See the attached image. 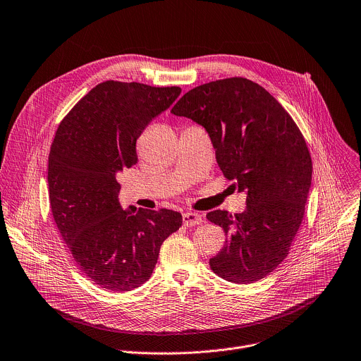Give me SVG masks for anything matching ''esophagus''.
<instances>
[{
    "mask_svg": "<svg viewBox=\"0 0 361 361\" xmlns=\"http://www.w3.org/2000/svg\"><path fill=\"white\" fill-rule=\"evenodd\" d=\"M201 221H202V218H201V215L197 214V212H190V211H187V212L183 214V224H184L185 226L198 225Z\"/></svg>",
    "mask_w": 361,
    "mask_h": 361,
    "instance_id": "34e87169",
    "label": "esophagus"
}]
</instances>
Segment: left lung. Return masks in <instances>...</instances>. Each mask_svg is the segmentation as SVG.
Masks as SVG:
<instances>
[{
	"label": "left lung",
	"mask_w": 361,
	"mask_h": 361,
	"mask_svg": "<svg viewBox=\"0 0 361 361\" xmlns=\"http://www.w3.org/2000/svg\"><path fill=\"white\" fill-rule=\"evenodd\" d=\"M171 113L207 130L221 171L247 192L244 212L207 214L228 236L209 259L211 269L233 283L265 278L289 254L312 184V159L299 128L269 92L245 78L197 86Z\"/></svg>",
	"instance_id": "left-lung-1"
}]
</instances>
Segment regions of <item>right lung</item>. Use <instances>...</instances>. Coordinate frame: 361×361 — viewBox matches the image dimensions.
<instances>
[{
    "instance_id": "add662e5",
    "label": "right lung",
    "mask_w": 361,
    "mask_h": 361,
    "mask_svg": "<svg viewBox=\"0 0 361 361\" xmlns=\"http://www.w3.org/2000/svg\"><path fill=\"white\" fill-rule=\"evenodd\" d=\"M178 86L106 80L61 122L48 160L49 202L79 269L96 285L128 292L153 274L164 239L183 216L118 202L117 176L137 163L136 142L180 96Z\"/></svg>"
}]
</instances>
